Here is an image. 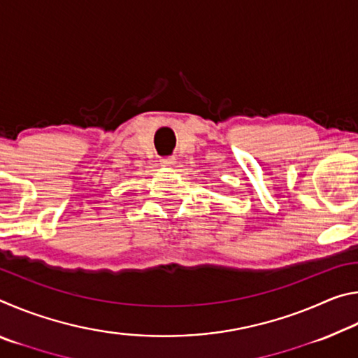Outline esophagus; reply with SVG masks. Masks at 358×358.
<instances>
[{
  "label": "esophagus",
  "mask_w": 358,
  "mask_h": 358,
  "mask_svg": "<svg viewBox=\"0 0 358 358\" xmlns=\"http://www.w3.org/2000/svg\"><path fill=\"white\" fill-rule=\"evenodd\" d=\"M161 164L164 166V167H173V164H175V157H173V156L162 157V159H161Z\"/></svg>",
  "instance_id": "34e87169"
}]
</instances>
